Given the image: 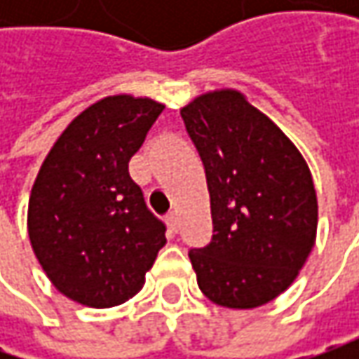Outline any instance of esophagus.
Wrapping results in <instances>:
<instances>
[{
  "instance_id": "34e87169",
  "label": "esophagus",
  "mask_w": 359,
  "mask_h": 359,
  "mask_svg": "<svg viewBox=\"0 0 359 359\" xmlns=\"http://www.w3.org/2000/svg\"><path fill=\"white\" fill-rule=\"evenodd\" d=\"M168 224H170V228H172L173 231H177V214H175V212H170V214H168Z\"/></svg>"
}]
</instances>
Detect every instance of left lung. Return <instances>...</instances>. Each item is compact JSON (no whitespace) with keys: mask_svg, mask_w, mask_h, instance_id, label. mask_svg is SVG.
I'll return each mask as SVG.
<instances>
[{"mask_svg":"<svg viewBox=\"0 0 359 359\" xmlns=\"http://www.w3.org/2000/svg\"><path fill=\"white\" fill-rule=\"evenodd\" d=\"M203 161L214 236L189 250L203 296L252 310L283 294L318 233V196L294 142L238 90L201 93L182 107Z\"/></svg>","mask_w":359,"mask_h":359,"instance_id":"obj_1","label":"left lung"}]
</instances>
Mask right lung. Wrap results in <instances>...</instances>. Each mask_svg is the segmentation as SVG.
<instances>
[{
	"mask_svg": "<svg viewBox=\"0 0 359 359\" xmlns=\"http://www.w3.org/2000/svg\"><path fill=\"white\" fill-rule=\"evenodd\" d=\"M165 105L128 93L86 107L51 145L27 205L34 254L57 292L114 308L145 283L165 226L147 210L128 163Z\"/></svg>",
	"mask_w": 359,
	"mask_h": 359,
	"instance_id": "add662e5",
	"label": "right lung"
}]
</instances>
